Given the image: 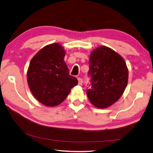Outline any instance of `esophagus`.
<instances>
[{
    "label": "esophagus",
    "mask_w": 153,
    "mask_h": 153,
    "mask_svg": "<svg viewBox=\"0 0 153 153\" xmlns=\"http://www.w3.org/2000/svg\"><path fill=\"white\" fill-rule=\"evenodd\" d=\"M77 80H78V84L79 85H81L83 83V80H82L81 77H77Z\"/></svg>",
    "instance_id": "1"
}]
</instances>
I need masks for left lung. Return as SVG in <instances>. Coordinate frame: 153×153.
Listing matches in <instances>:
<instances>
[{
  "mask_svg": "<svg viewBox=\"0 0 153 153\" xmlns=\"http://www.w3.org/2000/svg\"><path fill=\"white\" fill-rule=\"evenodd\" d=\"M88 77L91 88L86 89L90 102L107 108L117 101L125 90L128 69L124 59L107 46H100L90 56Z\"/></svg>",
  "mask_w": 153,
  "mask_h": 153,
  "instance_id": "left-lung-1",
  "label": "left lung"
}]
</instances>
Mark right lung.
Here are the masks:
<instances>
[{"label": "right lung", "mask_w": 153, "mask_h": 153, "mask_svg": "<svg viewBox=\"0 0 153 153\" xmlns=\"http://www.w3.org/2000/svg\"><path fill=\"white\" fill-rule=\"evenodd\" d=\"M65 55L63 48L54 43L42 48L30 61L27 74L29 88L36 99L46 106L61 104L78 83L69 74Z\"/></svg>", "instance_id": "add662e5"}]
</instances>
